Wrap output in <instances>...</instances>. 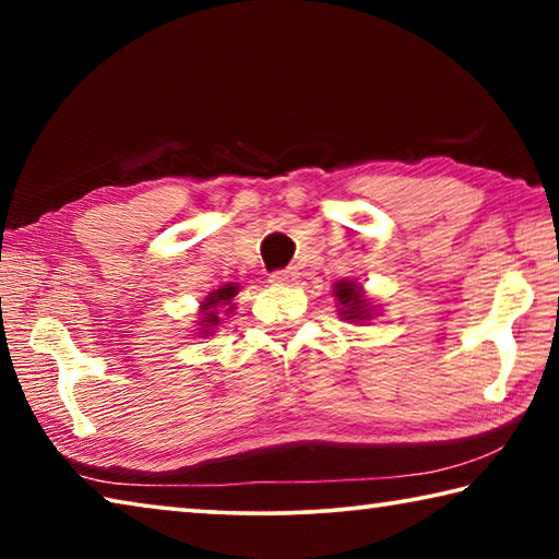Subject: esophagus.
I'll return each mask as SVG.
<instances>
[{
  "instance_id": "1",
  "label": "esophagus",
  "mask_w": 559,
  "mask_h": 559,
  "mask_svg": "<svg viewBox=\"0 0 559 559\" xmlns=\"http://www.w3.org/2000/svg\"><path fill=\"white\" fill-rule=\"evenodd\" d=\"M298 278V269L296 266H288V269H281V271H273L269 281L276 283V286H290L293 281Z\"/></svg>"
}]
</instances>
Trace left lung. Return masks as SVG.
I'll return each instance as SVG.
<instances>
[{"label": "left lung", "mask_w": 559, "mask_h": 559, "mask_svg": "<svg viewBox=\"0 0 559 559\" xmlns=\"http://www.w3.org/2000/svg\"><path fill=\"white\" fill-rule=\"evenodd\" d=\"M335 298L340 302V316L343 320H349V323H362V320H370L372 316V306L370 298L365 296L362 288L357 286L355 281H337L333 286Z\"/></svg>", "instance_id": "left-lung-1"}]
</instances>
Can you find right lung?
<instances>
[{
    "instance_id": "add662e5",
    "label": "right lung",
    "mask_w": 559,
    "mask_h": 559,
    "mask_svg": "<svg viewBox=\"0 0 559 559\" xmlns=\"http://www.w3.org/2000/svg\"><path fill=\"white\" fill-rule=\"evenodd\" d=\"M236 293H239V286H234V283H226V286H222V288H216L214 293H210V296H206L204 300H202V318H200V330L202 333L200 335H210V333H214L216 330V325H219V308H226V313H229V310H234V296Z\"/></svg>"
}]
</instances>
